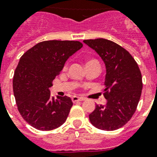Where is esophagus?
I'll return each mask as SVG.
<instances>
[{
    "label": "esophagus",
    "instance_id": "obj_1",
    "mask_svg": "<svg viewBox=\"0 0 157 157\" xmlns=\"http://www.w3.org/2000/svg\"><path fill=\"white\" fill-rule=\"evenodd\" d=\"M73 102H76V101H85L84 97H78V96H73L71 98Z\"/></svg>",
    "mask_w": 157,
    "mask_h": 157
}]
</instances>
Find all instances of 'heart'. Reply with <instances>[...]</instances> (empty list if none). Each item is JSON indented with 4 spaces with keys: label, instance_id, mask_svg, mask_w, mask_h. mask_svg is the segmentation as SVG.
<instances>
[{
    "label": "heart",
    "instance_id": "obj_1",
    "mask_svg": "<svg viewBox=\"0 0 157 157\" xmlns=\"http://www.w3.org/2000/svg\"><path fill=\"white\" fill-rule=\"evenodd\" d=\"M89 61H88V62H89Z\"/></svg>",
    "mask_w": 157,
    "mask_h": 157
}]
</instances>
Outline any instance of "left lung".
<instances>
[{"mask_svg":"<svg viewBox=\"0 0 157 157\" xmlns=\"http://www.w3.org/2000/svg\"><path fill=\"white\" fill-rule=\"evenodd\" d=\"M83 42L101 56L105 66V105H96L90 115V123L103 131H115L131 120L142 90L141 73L134 58L111 40L98 38Z\"/></svg>","mask_w":157,"mask_h":157,"instance_id":"1","label":"left lung"}]
</instances>
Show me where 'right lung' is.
Wrapping results in <instances>:
<instances>
[{
  "label": "right lung",
  "mask_w": 157,
  "mask_h": 157,
  "mask_svg": "<svg viewBox=\"0 0 157 157\" xmlns=\"http://www.w3.org/2000/svg\"><path fill=\"white\" fill-rule=\"evenodd\" d=\"M75 40H46L21 57L13 77V91L23 119L34 128L51 131L61 126L73 103L68 96H51L49 88L67 59L82 47Z\"/></svg>",
  "instance_id": "add662e5"
}]
</instances>
